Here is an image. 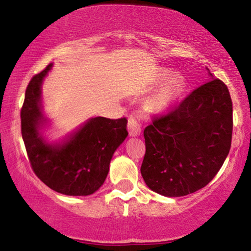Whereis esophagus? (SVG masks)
<instances>
[{
	"label": "esophagus",
	"mask_w": 251,
	"mask_h": 251,
	"mask_svg": "<svg viewBox=\"0 0 251 251\" xmlns=\"http://www.w3.org/2000/svg\"><path fill=\"white\" fill-rule=\"evenodd\" d=\"M128 130L129 135L131 137L139 136L142 133V125L135 116H130L128 120Z\"/></svg>",
	"instance_id": "1"
}]
</instances>
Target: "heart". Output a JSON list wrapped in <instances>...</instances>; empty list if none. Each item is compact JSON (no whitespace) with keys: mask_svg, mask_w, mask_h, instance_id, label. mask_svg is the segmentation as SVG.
Returning a JSON list of instances; mask_svg holds the SVG:
<instances>
[{"mask_svg":"<svg viewBox=\"0 0 251 251\" xmlns=\"http://www.w3.org/2000/svg\"><path fill=\"white\" fill-rule=\"evenodd\" d=\"M170 75L171 71L162 70L160 72L159 81L162 82L166 80ZM185 88H186V81L180 74L172 75L168 80L164 82L159 92L154 97V108L157 109V111H166L183 95Z\"/></svg>","mask_w":251,"mask_h":251,"instance_id":"1","label":"heart"}]
</instances>
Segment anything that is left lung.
Instances as JSON below:
<instances>
[{
	"mask_svg": "<svg viewBox=\"0 0 251 251\" xmlns=\"http://www.w3.org/2000/svg\"><path fill=\"white\" fill-rule=\"evenodd\" d=\"M192 92L169 114L144 130L140 173L163 197H184L211 181L231 149L233 119L228 89L218 78Z\"/></svg>",
	"mask_w": 251,
	"mask_h": 251,
	"instance_id": "obj_1",
	"label": "left lung"
}]
</instances>
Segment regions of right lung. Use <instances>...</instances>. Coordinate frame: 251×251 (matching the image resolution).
<instances>
[{
  "label": "right lung",
  "instance_id": "obj_1",
  "mask_svg": "<svg viewBox=\"0 0 251 251\" xmlns=\"http://www.w3.org/2000/svg\"><path fill=\"white\" fill-rule=\"evenodd\" d=\"M53 64L30 80L22 113V135L34 173L48 187L65 195L85 197L104 184L116 149L128 136L126 118L88 119L65 137L49 142L50 120L42 107V84Z\"/></svg>",
  "mask_w": 251,
  "mask_h": 251
}]
</instances>
